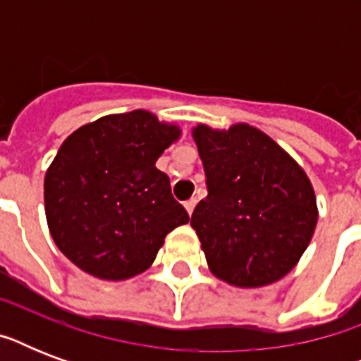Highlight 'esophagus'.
Wrapping results in <instances>:
<instances>
[{"label": "esophagus", "instance_id": "34e87169", "mask_svg": "<svg viewBox=\"0 0 361 361\" xmlns=\"http://www.w3.org/2000/svg\"><path fill=\"white\" fill-rule=\"evenodd\" d=\"M183 206H185L187 214L191 215V214H192V209H195V206H197V200H195V198H191V200H187V202L183 204Z\"/></svg>", "mask_w": 361, "mask_h": 361}]
</instances>
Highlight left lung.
I'll return each mask as SVG.
<instances>
[{"mask_svg": "<svg viewBox=\"0 0 361 361\" xmlns=\"http://www.w3.org/2000/svg\"><path fill=\"white\" fill-rule=\"evenodd\" d=\"M208 197L191 226L212 274L255 288L279 281L313 238L319 209L303 169L266 133L247 123L192 129Z\"/></svg>", "mask_w": 361, "mask_h": 361, "instance_id": "8db88e82", "label": "left lung"}]
</instances>
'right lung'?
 Returning a JSON list of instances; mask_svg holds the SVG:
<instances>
[{"mask_svg": "<svg viewBox=\"0 0 361 361\" xmlns=\"http://www.w3.org/2000/svg\"><path fill=\"white\" fill-rule=\"evenodd\" d=\"M180 135L178 125L133 110L65 138L44 176V212L52 240L82 271L135 277L152 266L166 234L189 221L155 166Z\"/></svg>", "mask_w": 361, "mask_h": 361, "instance_id": "right-lung-1", "label": "right lung"}]
</instances>
